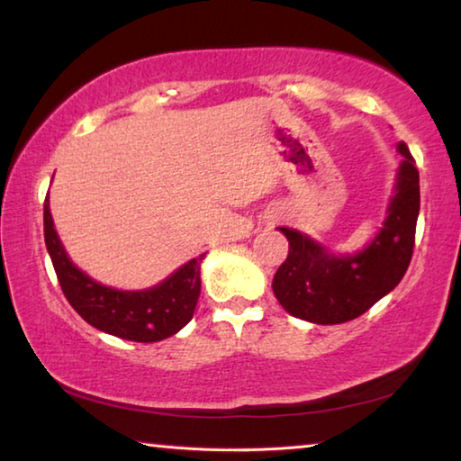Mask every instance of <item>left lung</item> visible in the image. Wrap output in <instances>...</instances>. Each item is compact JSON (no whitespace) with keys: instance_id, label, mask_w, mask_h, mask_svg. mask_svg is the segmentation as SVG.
<instances>
[{"instance_id":"obj_1","label":"left lung","mask_w":461,"mask_h":461,"mask_svg":"<svg viewBox=\"0 0 461 461\" xmlns=\"http://www.w3.org/2000/svg\"><path fill=\"white\" fill-rule=\"evenodd\" d=\"M399 152L404 160L384 228L362 252L331 254L301 231L278 228L288 240V256L276 270L272 291L293 317L317 325L352 321L402 280L415 248L420 194L415 158L404 142Z\"/></svg>"}]
</instances>
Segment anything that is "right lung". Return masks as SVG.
Segmentation results:
<instances>
[{"mask_svg": "<svg viewBox=\"0 0 461 461\" xmlns=\"http://www.w3.org/2000/svg\"><path fill=\"white\" fill-rule=\"evenodd\" d=\"M44 241L62 293L85 321L115 338L152 343L167 339L191 321L201 293V262L193 258L167 280L144 291H118L95 283L68 258L44 201Z\"/></svg>", "mask_w": 461, "mask_h": 461, "instance_id": "right-lung-1", "label": "right lung"}]
</instances>
